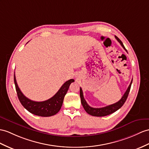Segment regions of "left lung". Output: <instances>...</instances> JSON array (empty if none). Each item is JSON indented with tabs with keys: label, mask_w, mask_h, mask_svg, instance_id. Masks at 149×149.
I'll return each instance as SVG.
<instances>
[{
	"label": "left lung",
	"mask_w": 149,
	"mask_h": 149,
	"mask_svg": "<svg viewBox=\"0 0 149 149\" xmlns=\"http://www.w3.org/2000/svg\"><path fill=\"white\" fill-rule=\"evenodd\" d=\"M115 38L118 41V42H119V43H120V44L121 45V46L123 47V49H124L127 52V50L125 49L124 45H123V42L121 41V40L119 39L118 37H117L116 36H115ZM132 81H133V79H132V81H131V83H130V84L129 86L128 87V88H127L126 91L125 92V94L123 95V96L122 97L121 99L119 100L118 102H117L116 103H115V104L109 105V106H107L106 107H101V108L92 107H90L89 105L86 103V100L84 99V97H83V93L82 89L80 87V90H79V95H80L81 102V104H82L83 108H84V109L85 110V111L87 112V113H88L90 115L93 116H97V117L106 116L109 115L112 113H113V112L118 111L119 109H120L123 106V104H124L125 102H126V100L127 99V97H128V96L130 88H131Z\"/></svg>",
	"instance_id": "1"
}]
</instances>
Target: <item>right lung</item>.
I'll list each match as a JSON object with an SVG mask.
<instances>
[{"mask_svg": "<svg viewBox=\"0 0 149 149\" xmlns=\"http://www.w3.org/2000/svg\"><path fill=\"white\" fill-rule=\"evenodd\" d=\"M14 80L17 95L21 104L31 114L42 117L52 116L56 114L60 111L62 107L64 96L68 92L69 87L71 83L74 81L73 79H70L65 82L61 87L59 91L50 99L42 102H36L28 99L21 92L17 84L15 74H14Z\"/></svg>", "mask_w": 149, "mask_h": 149, "instance_id": "right-lung-1", "label": "right lung"}]
</instances>
